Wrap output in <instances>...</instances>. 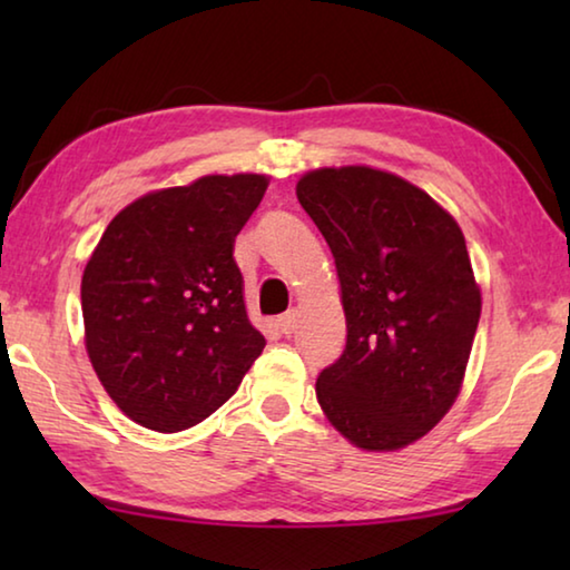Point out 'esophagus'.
<instances>
[{"mask_svg": "<svg viewBox=\"0 0 570 570\" xmlns=\"http://www.w3.org/2000/svg\"><path fill=\"white\" fill-rule=\"evenodd\" d=\"M276 326H278V332H282V334H292L296 330V314L294 312L282 314L276 320Z\"/></svg>", "mask_w": 570, "mask_h": 570, "instance_id": "1", "label": "esophagus"}]
</instances>
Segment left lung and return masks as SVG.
I'll return each mask as SVG.
<instances>
[{"label":"left lung","mask_w":570,"mask_h":570,"mask_svg":"<svg viewBox=\"0 0 570 570\" xmlns=\"http://www.w3.org/2000/svg\"><path fill=\"white\" fill-rule=\"evenodd\" d=\"M296 198L330 244L346 344L316 400L356 448L400 450L455 402L480 322L465 236L428 193L392 173H306Z\"/></svg>","instance_id":"8db88e82"}]
</instances>
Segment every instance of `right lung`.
Masks as SVG:
<instances>
[{"label":"right lung","mask_w":570,"mask_h":570,"mask_svg":"<svg viewBox=\"0 0 570 570\" xmlns=\"http://www.w3.org/2000/svg\"><path fill=\"white\" fill-rule=\"evenodd\" d=\"M266 176H204L148 193L105 228L82 274L85 344L132 422L180 432L230 394L266 340L246 316L234 240Z\"/></svg>","instance_id":"1"}]
</instances>
